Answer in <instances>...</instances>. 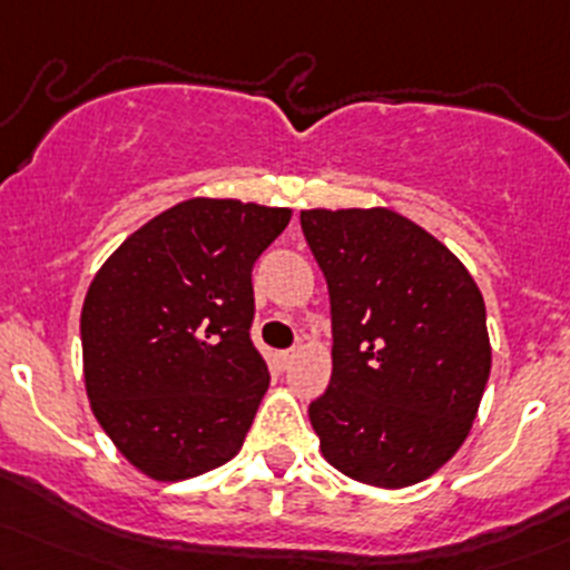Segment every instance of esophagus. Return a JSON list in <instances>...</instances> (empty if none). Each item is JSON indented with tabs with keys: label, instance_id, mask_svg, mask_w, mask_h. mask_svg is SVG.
I'll return each mask as SVG.
<instances>
[{
	"label": "esophagus",
	"instance_id": "1",
	"mask_svg": "<svg viewBox=\"0 0 570 570\" xmlns=\"http://www.w3.org/2000/svg\"><path fill=\"white\" fill-rule=\"evenodd\" d=\"M295 356H297L295 348H289V352H278V354H275V360H278V365L286 371V367H289L292 362H295Z\"/></svg>",
	"mask_w": 570,
	"mask_h": 570
}]
</instances>
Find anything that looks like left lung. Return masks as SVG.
Segmentation results:
<instances>
[{
    "label": "left lung",
    "mask_w": 570,
    "mask_h": 570,
    "mask_svg": "<svg viewBox=\"0 0 570 570\" xmlns=\"http://www.w3.org/2000/svg\"><path fill=\"white\" fill-rule=\"evenodd\" d=\"M330 289L333 376L308 409L324 460L381 490L462 446L492 367L484 297L438 237L390 208L299 210Z\"/></svg>",
    "instance_id": "left-lung-1"
}]
</instances>
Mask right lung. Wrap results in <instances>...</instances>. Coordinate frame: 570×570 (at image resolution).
<instances>
[{"label": "right lung", "instance_id": "1", "mask_svg": "<svg viewBox=\"0 0 570 570\" xmlns=\"http://www.w3.org/2000/svg\"><path fill=\"white\" fill-rule=\"evenodd\" d=\"M289 218L292 208L184 199L94 275L80 311L86 395L148 479L199 476L240 452L271 386L248 337L252 267Z\"/></svg>", "mask_w": 570, "mask_h": 570}]
</instances>
